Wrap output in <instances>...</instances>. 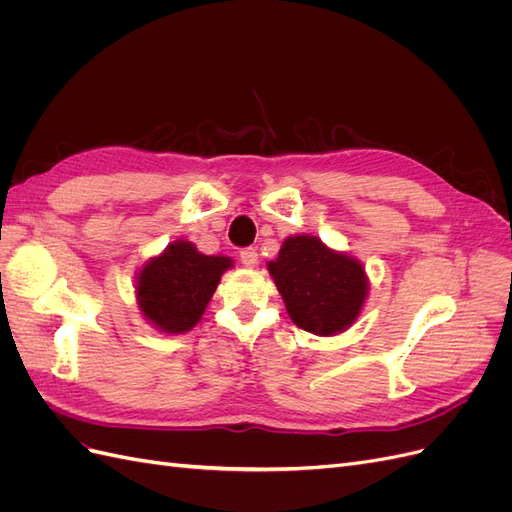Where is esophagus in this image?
Returning a JSON list of instances; mask_svg holds the SVG:
<instances>
[{"mask_svg": "<svg viewBox=\"0 0 512 512\" xmlns=\"http://www.w3.org/2000/svg\"><path fill=\"white\" fill-rule=\"evenodd\" d=\"M241 262L247 269H254L258 265V252L254 247H245V250H241Z\"/></svg>", "mask_w": 512, "mask_h": 512, "instance_id": "1", "label": "esophagus"}]
</instances>
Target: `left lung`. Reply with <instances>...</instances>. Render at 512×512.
Masks as SVG:
<instances>
[{
    "instance_id": "8db88e82",
    "label": "left lung",
    "mask_w": 512,
    "mask_h": 512,
    "mask_svg": "<svg viewBox=\"0 0 512 512\" xmlns=\"http://www.w3.org/2000/svg\"><path fill=\"white\" fill-rule=\"evenodd\" d=\"M299 329L333 337L361 316L369 294V277L361 260L337 252L314 235L284 239L282 250L267 265Z\"/></svg>"
}]
</instances>
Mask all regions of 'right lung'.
<instances>
[{
  "label": "right lung",
  "instance_id": "1",
  "mask_svg": "<svg viewBox=\"0 0 512 512\" xmlns=\"http://www.w3.org/2000/svg\"><path fill=\"white\" fill-rule=\"evenodd\" d=\"M232 267V258L207 256L192 241L177 239L138 267V312L160 333H188L203 318L224 271Z\"/></svg>",
  "mask_w": 512,
  "mask_h": 512
}]
</instances>
